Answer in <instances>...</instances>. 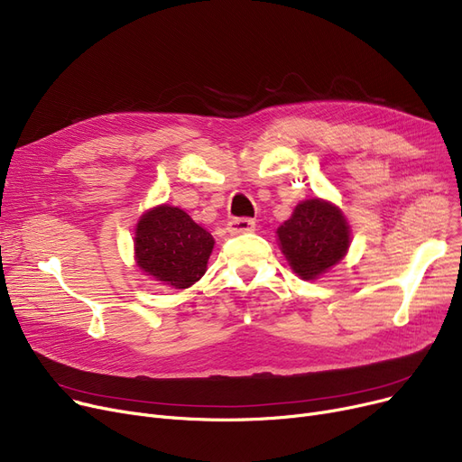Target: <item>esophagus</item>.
Wrapping results in <instances>:
<instances>
[{
    "label": "esophagus",
    "mask_w": 462,
    "mask_h": 462,
    "mask_svg": "<svg viewBox=\"0 0 462 462\" xmlns=\"http://www.w3.org/2000/svg\"><path fill=\"white\" fill-rule=\"evenodd\" d=\"M255 229V222L250 217H233L227 222V231L231 235H243V233H252Z\"/></svg>",
    "instance_id": "34e87169"
}]
</instances>
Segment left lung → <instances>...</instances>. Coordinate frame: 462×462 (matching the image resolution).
<instances>
[{
  "instance_id": "8db88e82",
  "label": "left lung",
  "mask_w": 462,
  "mask_h": 462,
  "mask_svg": "<svg viewBox=\"0 0 462 462\" xmlns=\"http://www.w3.org/2000/svg\"><path fill=\"white\" fill-rule=\"evenodd\" d=\"M278 246L302 280H316L344 259L351 231L342 210L312 197L300 201L290 219L276 229Z\"/></svg>"
}]
</instances>
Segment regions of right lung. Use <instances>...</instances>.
<instances>
[{
  "label": "right lung",
  "mask_w": 462,
  "mask_h": 462,
  "mask_svg": "<svg viewBox=\"0 0 462 462\" xmlns=\"http://www.w3.org/2000/svg\"><path fill=\"white\" fill-rule=\"evenodd\" d=\"M137 267L174 290H186L207 273L212 235L179 207L146 210L135 227Z\"/></svg>",
  "instance_id": "obj_1"
}]
</instances>
